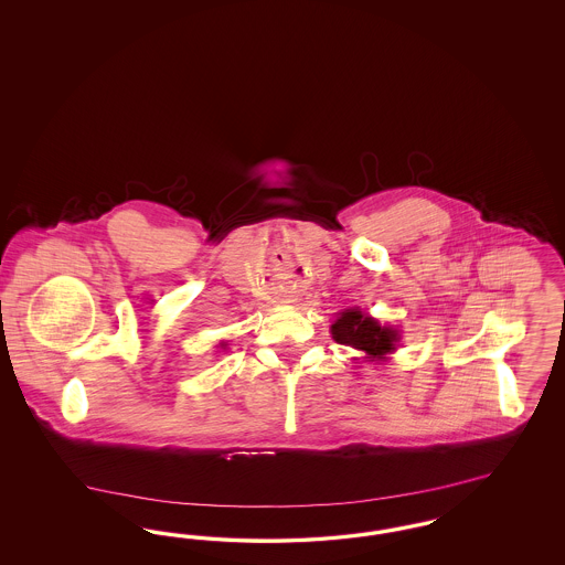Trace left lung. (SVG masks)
<instances>
[{
  "instance_id": "1",
  "label": "left lung",
  "mask_w": 565,
  "mask_h": 565,
  "mask_svg": "<svg viewBox=\"0 0 565 565\" xmlns=\"http://www.w3.org/2000/svg\"><path fill=\"white\" fill-rule=\"evenodd\" d=\"M332 339L341 345L364 351L369 360H385L387 353L396 351L401 334L396 328L381 326L375 318L360 309H345L330 326Z\"/></svg>"
}]
</instances>
